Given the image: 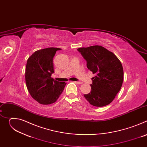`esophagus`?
I'll return each mask as SVG.
<instances>
[{"mask_svg": "<svg viewBox=\"0 0 147 147\" xmlns=\"http://www.w3.org/2000/svg\"><path fill=\"white\" fill-rule=\"evenodd\" d=\"M74 82L76 84H82L81 82H79V81H74Z\"/></svg>", "mask_w": 147, "mask_h": 147, "instance_id": "esophagus-1", "label": "esophagus"}]
</instances>
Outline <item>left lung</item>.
<instances>
[{
    "label": "left lung",
    "mask_w": 147,
    "mask_h": 147,
    "mask_svg": "<svg viewBox=\"0 0 147 147\" xmlns=\"http://www.w3.org/2000/svg\"><path fill=\"white\" fill-rule=\"evenodd\" d=\"M77 50L87 61V68L95 74L92 78L91 91L85 98L94 107L111 103L119 92L123 81V69L117 56L99 45L80 48Z\"/></svg>",
    "instance_id": "left-lung-1"
}]
</instances>
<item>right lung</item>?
<instances>
[{
    "mask_svg": "<svg viewBox=\"0 0 147 147\" xmlns=\"http://www.w3.org/2000/svg\"><path fill=\"white\" fill-rule=\"evenodd\" d=\"M57 48H48L35 51L27 60L26 68V82L32 98L42 105L55 103L66 84L65 82L54 80L53 58Z\"/></svg>",
    "mask_w": 147,
    "mask_h": 147,
    "instance_id": "1",
    "label": "right lung"
}]
</instances>
